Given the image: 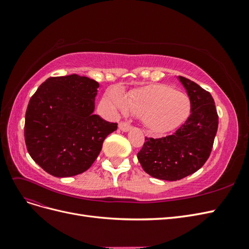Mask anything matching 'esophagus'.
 I'll use <instances>...</instances> for the list:
<instances>
[{"instance_id": "esophagus-1", "label": "esophagus", "mask_w": 249, "mask_h": 249, "mask_svg": "<svg viewBox=\"0 0 249 249\" xmlns=\"http://www.w3.org/2000/svg\"><path fill=\"white\" fill-rule=\"evenodd\" d=\"M118 127L122 131L126 132V131H129L131 129V124L129 123H126V122H122V123H119Z\"/></svg>"}]
</instances>
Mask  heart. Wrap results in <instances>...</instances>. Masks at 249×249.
<instances>
[{
  "label": "heart",
  "mask_w": 249,
  "mask_h": 249,
  "mask_svg": "<svg viewBox=\"0 0 249 249\" xmlns=\"http://www.w3.org/2000/svg\"><path fill=\"white\" fill-rule=\"evenodd\" d=\"M108 99L117 111L129 110L133 114L141 116L147 129L155 133L175 129L190 113L189 97L166 85L136 88L125 97L119 90H113Z\"/></svg>",
  "instance_id": "obj_1"
}]
</instances>
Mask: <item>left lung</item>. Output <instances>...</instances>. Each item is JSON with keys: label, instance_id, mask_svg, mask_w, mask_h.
<instances>
[{"label": "left lung", "instance_id": "left-lung-1", "mask_svg": "<svg viewBox=\"0 0 249 249\" xmlns=\"http://www.w3.org/2000/svg\"><path fill=\"white\" fill-rule=\"evenodd\" d=\"M178 79L189 95L191 114L171 135L145 137L137 154L146 173L165 180L182 179L197 171L209 159L218 129L212 95L189 79Z\"/></svg>", "mask_w": 249, "mask_h": 249}]
</instances>
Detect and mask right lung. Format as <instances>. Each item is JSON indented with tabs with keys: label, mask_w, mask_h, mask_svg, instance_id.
I'll return each mask as SVG.
<instances>
[{
	"label": "right lung",
	"mask_w": 249,
	"mask_h": 249,
	"mask_svg": "<svg viewBox=\"0 0 249 249\" xmlns=\"http://www.w3.org/2000/svg\"><path fill=\"white\" fill-rule=\"evenodd\" d=\"M99 83L73 73L51 77L28 104L25 141L32 159L50 175H80L93 164L103 142L117 129L93 113Z\"/></svg>",
	"instance_id": "add662e5"
}]
</instances>
